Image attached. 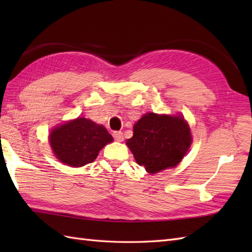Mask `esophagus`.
Listing matches in <instances>:
<instances>
[{
  "mask_svg": "<svg viewBox=\"0 0 252 252\" xmlns=\"http://www.w3.org/2000/svg\"><path fill=\"white\" fill-rule=\"evenodd\" d=\"M112 135H114L115 140L117 142H122L123 141V134H122L121 131H116V132L112 133Z\"/></svg>",
  "mask_w": 252,
  "mask_h": 252,
  "instance_id": "obj_1",
  "label": "esophagus"
}]
</instances>
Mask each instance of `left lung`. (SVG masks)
<instances>
[{
	"instance_id": "obj_1",
	"label": "left lung",
	"mask_w": 252,
	"mask_h": 252,
	"mask_svg": "<svg viewBox=\"0 0 252 252\" xmlns=\"http://www.w3.org/2000/svg\"><path fill=\"white\" fill-rule=\"evenodd\" d=\"M191 141L189 126L183 116L147 112L133 126V136L126 144L136 162L155 174L176 167Z\"/></svg>"
}]
</instances>
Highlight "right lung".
Segmentation results:
<instances>
[{
  "label": "right lung",
  "instance_id": "1",
  "mask_svg": "<svg viewBox=\"0 0 252 252\" xmlns=\"http://www.w3.org/2000/svg\"><path fill=\"white\" fill-rule=\"evenodd\" d=\"M49 141L61 162L77 168L93 162L100 149L114 138L104 126L78 117L54 127Z\"/></svg>",
  "mask_w": 252,
  "mask_h": 252
}]
</instances>
